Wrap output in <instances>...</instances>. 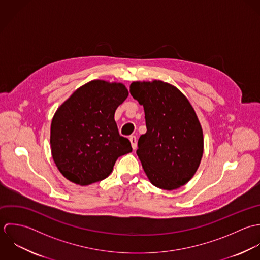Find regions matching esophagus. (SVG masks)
Wrapping results in <instances>:
<instances>
[{
  "instance_id": "esophagus-1",
  "label": "esophagus",
  "mask_w": 260,
  "mask_h": 260,
  "mask_svg": "<svg viewBox=\"0 0 260 260\" xmlns=\"http://www.w3.org/2000/svg\"><path fill=\"white\" fill-rule=\"evenodd\" d=\"M129 141H131V144H132L133 149L136 150V149H137V145H138L137 137H136V136H131V137H129Z\"/></svg>"
}]
</instances>
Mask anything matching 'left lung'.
<instances>
[{
    "label": "left lung",
    "mask_w": 260,
    "mask_h": 260,
    "mask_svg": "<svg viewBox=\"0 0 260 260\" xmlns=\"http://www.w3.org/2000/svg\"><path fill=\"white\" fill-rule=\"evenodd\" d=\"M132 96L145 109L147 133L137 155L157 188L175 190L196 173L203 155V132L194 108L175 86L159 81L133 82Z\"/></svg>",
    "instance_id": "obj_1"
}]
</instances>
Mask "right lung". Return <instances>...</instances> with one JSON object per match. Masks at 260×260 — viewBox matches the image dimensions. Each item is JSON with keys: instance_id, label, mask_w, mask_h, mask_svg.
Wrapping results in <instances>:
<instances>
[{"instance_id": "obj_1", "label": "right lung", "mask_w": 260, "mask_h": 260, "mask_svg": "<svg viewBox=\"0 0 260 260\" xmlns=\"http://www.w3.org/2000/svg\"><path fill=\"white\" fill-rule=\"evenodd\" d=\"M128 95L121 83L92 80L79 87L53 116L51 152L60 173L86 186L108 177L118 156L133 151L119 135L114 112Z\"/></svg>"}]
</instances>
